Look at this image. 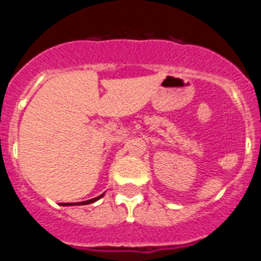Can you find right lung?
Masks as SVG:
<instances>
[{
  "instance_id": "1",
  "label": "right lung",
  "mask_w": 261,
  "mask_h": 261,
  "mask_svg": "<svg viewBox=\"0 0 261 261\" xmlns=\"http://www.w3.org/2000/svg\"><path fill=\"white\" fill-rule=\"evenodd\" d=\"M100 197H103V195L98 196V197H95V199H91V200H87V201H82V202H77V204H74V202H62L61 205H64V206H69V205H87V204H91V202H95L96 200H99Z\"/></svg>"
}]
</instances>
